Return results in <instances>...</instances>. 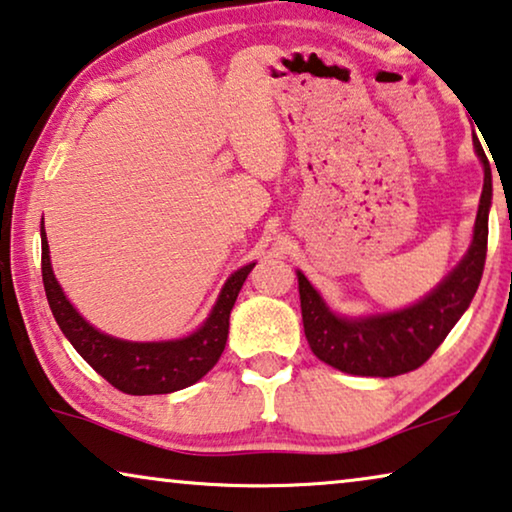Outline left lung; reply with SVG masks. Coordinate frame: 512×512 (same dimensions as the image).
I'll return each mask as SVG.
<instances>
[{
    "mask_svg": "<svg viewBox=\"0 0 512 512\" xmlns=\"http://www.w3.org/2000/svg\"><path fill=\"white\" fill-rule=\"evenodd\" d=\"M476 152L485 168L473 242L462 263L418 305L369 318H342L325 307L307 277L298 272L305 335L318 360L355 376H399L432 358L459 316L469 309L483 279L487 258V217L492 205V170L483 145Z\"/></svg>",
    "mask_w": 512,
    "mask_h": 512,
    "instance_id": "1",
    "label": "left lung"
}]
</instances>
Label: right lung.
Here are the masks:
<instances>
[{
	"label": "right lung",
	"instance_id": "obj_1",
	"mask_svg": "<svg viewBox=\"0 0 512 512\" xmlns=\"http://www.w3.org/2000/svg\"><path fill=\"white\" fill-rule=\"evenodd\" d=\"M50 251L46 231L41 226V274L43 288H46L48 305L66 339L73 348L83 355L96 374H101L110 385L127 395H166L187 388L210 372L224 353L228 339V318L238 300V293L256 263L244 265L226 286L214 305L212 314L198 328L194 335L175 339V342H124L103 332L94 330L59 288L53 265H50Z\"/></svg>",
	"mask_w": 512,
	"mask_h": 512
}]
</instances>
